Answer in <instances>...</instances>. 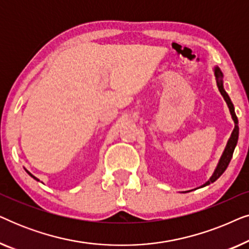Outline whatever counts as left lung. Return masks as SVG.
I'll return each instance as SVG.
<instances>
[{
	"label": "left lung",
	"mask_w": 249,
	"mask_h": 249,
	"mask_svg": "<svg viewBox=\"0 0 249 249\" xmlns=\"http://www.w3.org/2000/svg\"><path fill=\"white\" fill-rule=\"evenodd\" d=\"M214 74H215V78H216L217 88H219L221 95H222V96H223L224 101H226L227 104H228V107H229L230 114H231V117H232V120L234 122V128H233L232 132H231V136H230L229 141H228V142H227V146H226V148H224L223 154H222V156H221L219 163H217V166H216L215 171H214V173L212 175V177H211V178H210L209 181L205 182L203 186H200V187H205L207 185H210V183L214 182L216 179L220 178L221 175H222L224 171H226V169L228 168V165H229L231 159H232L233 151H234V148H236V145H237V142H238V136H239V127H238V119H237L236 113H234V107H233L232 102H231L229 95L227 94V91L224 90V88H223V80H222L223 73L221 72L220 68H217V67L214 68Z\"/></svg>",
	"instance_id": "left-lung-1"
}]
</instances>
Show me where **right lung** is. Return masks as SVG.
I'll use <instances>...</instances> for the list:
<instances>
[{
  "instance_id": "1",
  "label": "right lung",
  "mask_w": 249,
  "mask_h": 249,
  "mask_svg": "<svg viewBox=\"0 0 249 249\" xmlns=\"http://www.w3.org/2000/svg\"><path fill=\"white\" fill-rule=\"evenodd\" d=\"M26 171H27V170H26ZM27 173H28V175H29V176H30V177H33V178H34V179H35V180H37V181H39V180H38V179H37V178H36V177H35V176H33V175H32V173H30V172H29V171H27Z\"/></svg>"
}]
</instances>
